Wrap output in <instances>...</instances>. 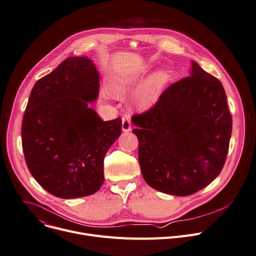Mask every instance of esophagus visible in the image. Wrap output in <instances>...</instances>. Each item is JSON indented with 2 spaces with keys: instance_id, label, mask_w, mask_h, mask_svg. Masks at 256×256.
<instances>
[{
  "instance_id": "esophagus-1",
  "label": "esophagus",
  "mask_w": 256,
  "mask_h": 256,
  "mask_svg": "<svg viewBox=\"0 0 256 256\" xmlns=\"http://www.w3.org/2000/svg\"><path fill=\"white\" fill-rule=\"evenodd\" d=\"M130 130H132L130 115V114H124L122 116V130L124 132H130Z\"/></svg>"
}]
</instances>
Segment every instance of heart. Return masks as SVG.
<instances>
[{"label":"heart","instance_id":"b5f03b06","mask_svg":"<svg viewBox=\"0 0 256 256\" xmlns=\"http://www.w3.org/2000/svg\"><path fill=\"white\" fill-rule=\"evenodd\" d=\"M164 72H158L146 84H144V86L140 90L138 94V105L142 107H146L153 103V101L156 98L158 86L162 82V80H164ZM136 80V78L134 76L128 74L116 76L111 84L110 90L115 96H124L134 86Z\"/></svg>","mask_w":256,"mask_h":256}]
</instances>
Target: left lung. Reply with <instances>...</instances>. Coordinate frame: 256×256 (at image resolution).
<instances>
[{
  "mask_svg": "<svg viewBox=\"0 0 256 256\" xmlns=\"http://www.w3.org/2000/svg\"><path fill=\"white\" fill-rule=\"evenodd\" d=\"M146 182L174 196L205 188L222 172L232 115L222 82L192 61L190 76L170 86L149 110L132 118Z\"/></svg>",
  "mask_w": 256,
  "mask_h": 256,
  "instance_id": "8db88e82",
  "label": "left lung"
}]
</instances>
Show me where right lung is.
<instances>
[{
  "label": "right lung",
  "instance_id": "right-lung-1",
  "mask_svg": "<svg viewBox=\"0 0 256 256\" xmlns=\"http://www.w3.org/2000/svg\"><path fill=\"white\" fill-rule=\"evenodd\" d=\"M99 74L88 57H69L32 90L21 136L26 166L50 194L72 199L96 193L104 157L122 134V120L103 122L88 107Z\"/></svg>",
  "mask_w": 256,
  "mask_h": 256
}]
</instances>
